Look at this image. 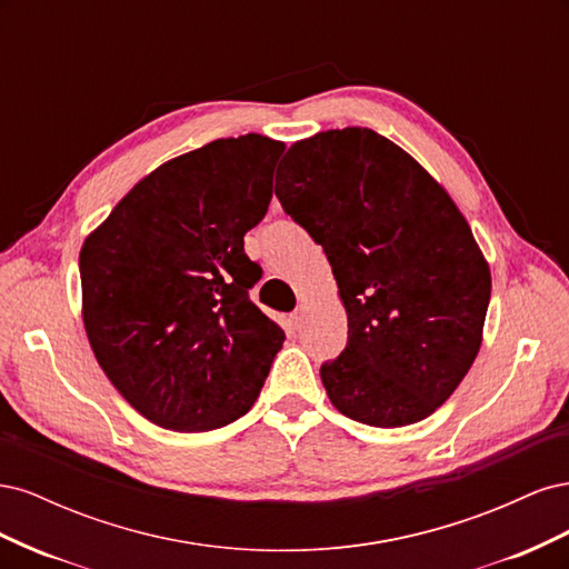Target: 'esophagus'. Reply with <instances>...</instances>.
Wrapping results in <instances>:
<instances>
[{
	"mask_svg": "<svg viewBox=\"0 0 569 569\" xmlns=\"http://www.w3.org/2000/svg\"><path fill=\"white\" fill-rule=\"evenodd\" d=\"M303 318H306V303H299V306H297V311L291 313V322H295V327H301Z\"/></svg>",
	"mask_w": 569,
	"mask_h": 569,
	"instance_id": "1",
	"label": "esophagus"
}]
</instances>
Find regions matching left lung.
<instances>
[{
	"label": "left lung",
	"instance_id": "1",
	"mask_svg": "<svg viewBox=\"0 0 569 569\" xmlns=\"http://www.w3.org/2000/svg\"><path fill=\"white\" fill-rule=\"evenodd\" d=\"M274 194L322 247L347 308V349L320 366L335 408L372 427L432 416L477 358L491 297L458 206L368 128L291 144Z\"/></svg>",
	"mask_w": 569,
	"mask_h": 569
}]
</instances>
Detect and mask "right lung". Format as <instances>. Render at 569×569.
Listing matches in <instances>:
<instances>
[{
    "instance_id": "obj_1",
    "label": "right lung",
    "mask_w": 569,
    "mask_h": 569,
    "mask_svg": "<svg viewBox=\"0 0 569 569\" xmlns=\"http://www.w3.org/2000/svg\"><path fill=\"white\" fill-rule=\"evenodd\" d=\"M284 144L216 140L159 166L80 251L82 320L101 370L153 425L209 432L242 418L284 332L249 299L244 234L268 213Z\"/></svg>"
}]
</instances>
